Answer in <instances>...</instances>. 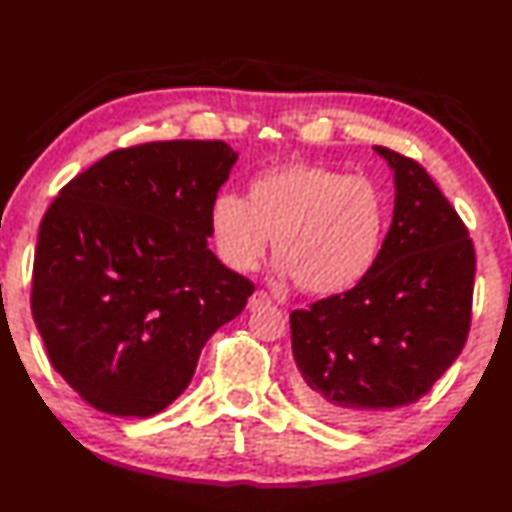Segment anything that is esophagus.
Segmentation results:
<instances>
[{"instance_id": "34e87169", "label": "esophagus", "mask_w": 512, "mask_h": 512, "mask_svg": "<svg viewBox=\"0 0 512 512\" xmlns=\"http://www.w3.org/2000/svg\"><path fill=\"white\" fill-rule=\"evenodd\" d=\"M271 304V297H269V293L267 291H256L252 297H249V302H247V308L249 310H258V308H267Z\"/></svg>"}]
</instances>
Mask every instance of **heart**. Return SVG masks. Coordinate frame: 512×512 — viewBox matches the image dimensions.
Returning a JSON list of instances; mask_svg holds the SVG:
<instances>
[{
	"label": "heart",
	"instance_id": "b5f03b06",
	"mask_svg": "<svg viewBox=\"0 0 512 512\" xmlns=\"http://www.w3.org/2000/svg\"><path fill=\"white\" fill-rule=\"evenodd\" d=\"M386 202L365 176L284 162L247 182L245 197L219 193L210 230L223 263L252 271L273 236L280 276L310 295H336L363 280L376 263Z\"/></svg>",
	"mask_w": 512,
	"mask_h": 512
}]
</instances>
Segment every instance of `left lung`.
Instances as JSON below:
<instances>
[{"instance_id":"8db88e82","label":"left lung","mask_w":512,"mask_h":512,"mask_svg":"<svg viewBox=\"0 0 512 512\" xmlns=\"http://www.w3.org/2000/svg\"><path fill=\"white\" fill-rule=\"evenodd\" d=\"M395 171L391 228L352 289L291 313L308 413L354 426L415 404L452 367L471 328L476 249L417 160L376 147Z\"/></svg>"}]
</instances>
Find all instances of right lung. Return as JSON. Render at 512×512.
Wrapping results in <instances>:
<instances>
[{"mask_svg":"<svg viewBox=\"0 0 512 512\" xmlns=\"http://www.w3.org/2000/svg\"><path fill=\"white\" fill-rule=\"evenodd\" d=\"M236 160L223 141L115 149L62 186L34 252L30 306L49 363L84 402L149 417L189 386L254 282L208 249Z\"/></svg>","mask_w":512,"mask_h":512,"instance_id":"right-lung-1","label":"right lung"}]
</instances>
